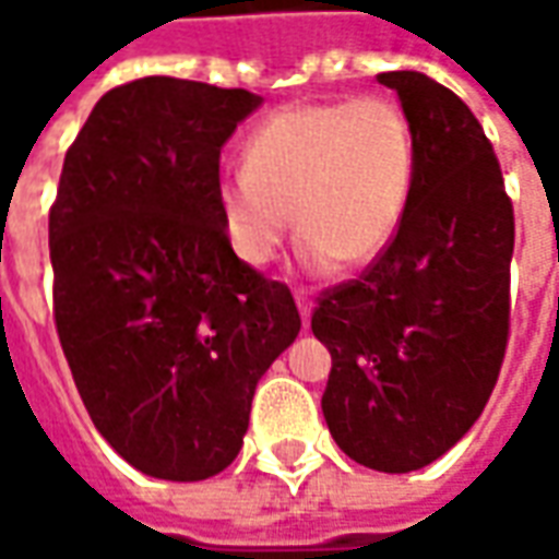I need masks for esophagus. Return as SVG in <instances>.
<instances>
[{
	"mask_svg": "<svg viewBox=\"0 0 559 559\" xmlns=\"http://www.w3.org/2000/svg\"><path fill=\"white\" fill-rule=\"evenodd\" d=\"M296 305H299V314H302V323L305 326H308V323H311V299H308V296H302V293H299V296H296Z\"/></svg>",
	"mask_w": 559,
	"mask_h": 559,
	"instance_id": "1",
	"label": "esophagus"
}]
</instances>
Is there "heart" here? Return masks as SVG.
Instances as JSON below:
<instances>
[{"label":"heart","instance_id":"1","mask_svg":"<svg viewBox=\"0 0 559 559\" xmlns=\"http://www.w3.org/2000/svg\"><path fill=\"white\" fill-rule=\"evenodd\" d=\"M413 176L416 140L395 102L290 104L245 140V167L218 176L221 230L248 266H266L290 224L308 272L368 266L399 233Z\"/></svg>","mask_w":559,"mask_h":559}]
</instances>
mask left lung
Returning <instances> with one entry per match:
<instances>
[{"label": "left lung", "instance_id": "obj_1", "mask_svg": "<svg viewBox=\"0 0 559 559\" xmlns=\"http://www.w3.org/2000/svg\"><path fill=\"white\" fill-rule=\"evenodd\" d=\"M416 140L395 239L326 290L311 332L332 353L323 416L341 452L411 473L473 428L503 365L515 215L479 119L419 71H389Z\"/></svg>", "mask_w": 559, "mask_h": 559}]
</instances>
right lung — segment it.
I'll use <instances>...</instances> for the list:
<instances>
[{"label": "right lung", "mask_w": 559, "mask_h": 559, "mask_svg": "<svg viewBox=\"0 0 559 559\" xmlns=\"http://www.w3.org/2000/svg\"><path fill=\"white\" fill-rule=\"evenodd\" d=\"M263 104L176 78L92 107L50 209L56 332L95 428L152 479L230 467L257 380L302 320L290 290L233 254L221 148Z\"/></svg>", "instance_id": "1"}]
</instances>
